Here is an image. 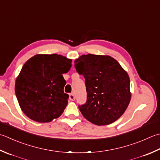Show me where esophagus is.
<instances>
[{
  "label": "esophagus",
  "instance_id": "34e87169",
  "mask_svg": "<svg viewBox=\"0 0 160 160\" xmlns=\"http://www.w3.org/2000/svg\"><path fill=\"white\" fill-rule=\"evenodd\" d=\"M69 98L71 101H75V99H76V97H75L73 93H71L69 94Z\"/></svg>",
  "mask_w": 160,
  "mask_h": 160
}]
</instances>
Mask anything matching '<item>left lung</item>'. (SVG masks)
I'll return each mask as SVG.
<instances>
[{
  "label": "left lung",
  "mask_w": 160,
  "mask_h": 160,
  "mask_svg": "<svg viewBox=\"0 0 160 160\" xmlns=\"http://www.w3.org/2000/svg\"><path fill=\"white\" fill-rule=\"evenodd\" d=\"M74 62L77 71L85 78L87 102L79 106L83 117L98 126L118 119L131 99L127 71L109 55H82Z\"/></svg>",
  "instance_id": "1"
}]
</instances>
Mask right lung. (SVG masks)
<instances>
[{
    "instance_id": "obj_1",
    "label": "right lung",
    "mask_w": 160,
    "mask_h": 160,
    "mask_svg": "<svg viewBox=\"0 0 160 160\" xmlns=\"http://www.w3.org/2000/svg\"><path fill=\"white\" fill-rule=\"evenodd\" d=\"M72 59L57 54H37L24 64L16 79L15 93L21 110L39 123L58 118L68 103L62 74L70 70Z\"/></svg>"
}]
</instances>
